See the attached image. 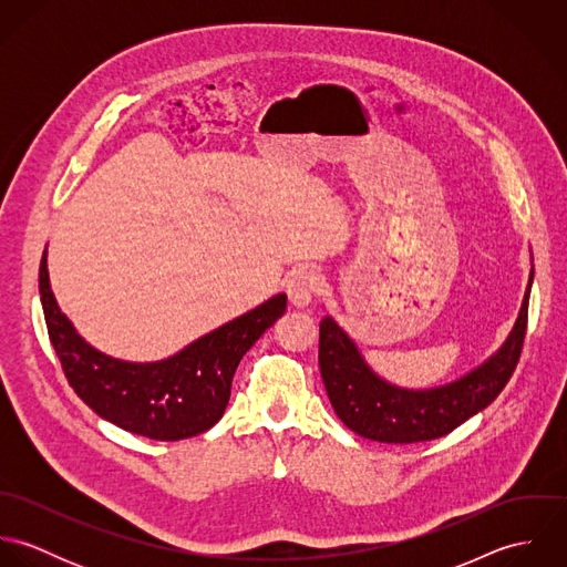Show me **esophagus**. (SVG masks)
Returning a JSON list of instances; mask_svg holds the SVG:
<instances>
[{
    "label": "esophagus",
    "mask_w": 567,
    "mask_h": 567,
    "mask_svg": "<svg viewBox=\"0 0 567 567\" xmlns=\"http://www.w3.org/2000/svg\"><path fill=\"white\" fill-rule=\"evenodd\" d=\"M321 290V277L312 268H297L286 279V292L295 308H308Z\"/></svg>",
    "instance_id": "34e87169"
}]
</instances>
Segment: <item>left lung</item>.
<instances>
[{"label": "left lung", "mask_w": 567, "mask_h": 567, "mask_svg": "<svg viewBox=\"0 0 567 567\" xmlns=\"http://www.w3.org/2000/svg\"><path fill=\"white\" fill-rule=\"evenodd\" d=\"M535 268L515 324L502 347L463 378L434 389H404L378 375L355 340L331 317L321 321L319 362L327 398L355 434L380 443H419L450 434L491 404L511 380L528 321Z\"/></svg>", "instance_id": "left-lung-1"}]
</instances>
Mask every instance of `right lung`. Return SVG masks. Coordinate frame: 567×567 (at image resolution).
Segmentation results:
<instances>
[{"mask_svg": "<svg viewBox=\"0 0 567 567\" xmlns=\"http://www.w3.org/2000/svg\"><path fill=\"white\" fill-rule=\"evenodd\" d=\"M39 292L50 340L76 395L97 416L155 441L189 439L220 421L244 353L288 303L286 295H275L169 358L128 362L91 347L61 312L50 286L48 250L41 257Z\"/></svg>", "mask_w": 567, "mask_h": 567, "instance_id": "1", "label": "right lung"}]
</instances>
